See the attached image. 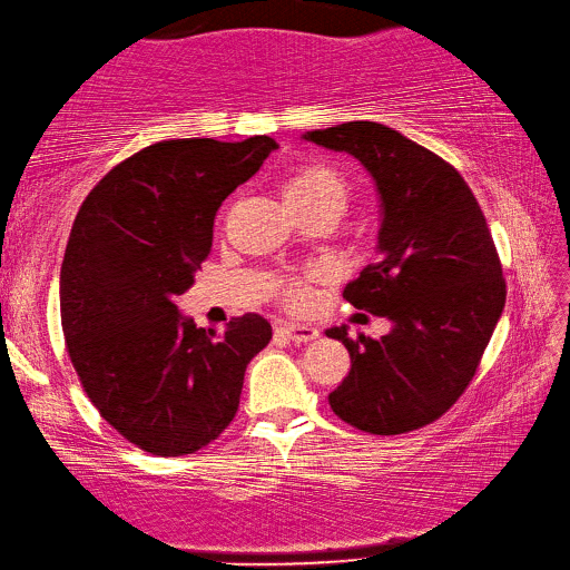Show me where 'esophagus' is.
<instances>
[{
  "label": "esophagus",
  "instance_id": "esophagus-1",
  "mask_svg": "<svg viewBox=\"0 0 570 570\" xmlns=\"http://www.w3.org/2000/svg\"><path fill=\"white\" fill-rule=\"evenodd\" d=\"M281 332L287 336V340H293L297 344H307V342H315L320 332L315 327H309V324H295V322H285Z\"/></svg>",
  "mask_w": 570,
  "mask_h": 570
}]
</instances>
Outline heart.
Listing matches in <instances>:
<instances>
[{"label":"heart","instance_id":"heart-1","mask_svg":"<svg viewBox=\"0 0 570 570\" xmlns=\"http://www.w3.org/2000/svg\"><path fill=\"white\" fill-rule=\"evenodd\" d=\"M350 196L352 189L344 174L330 165H320V161L295 167L285 179V199L299 216L322 212V208L342 214L350 204ZM309 281L312 275L281 277L275 281V295L289 309H305L312 299Z\"/></svg>","mask_w":570,"mask_h":570}]
</instances>
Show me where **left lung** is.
I'll use <instances>...</instances> for the list:
<instances>
[{
	"label": "left lung",
	"instance_id": "8db88e82",
	"mask_svg": "<svg viewBox=\"0 0 570 570\" xmlns=\"http://www.w3.org/2000/svg\"><path fill=\"white\" fill-rule=\"evenodd\" d=\"M305 137L362 161L383 206L379 261L344 287V299L393 330L381 340L327 330L352 356L330 405L371 435L417 431L470 386L504 309L490 226L450 161L386 125L356 120Z\"/></svg>",
	"mask_w": 570,
	"mask_h": 570
}]
</instances>
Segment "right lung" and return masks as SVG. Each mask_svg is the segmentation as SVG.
Here are the masks:
<instances>
[{"label":"right lung","mask_w":570,"mask_h":570,"mask_svg":"<svg viewBox=\"0 0 570 570\" xmlns=\"http://www.w3.org/2000/svg\"><path fill=\"white\" fill-rule=\"evenodd\" d=\"M277 142L161 139L112 167L80 204L61 265V327L98 413L161 458L206 448L234 421L250 358L271 342L261 315L224 334L174 299L212 253L218 206Z\"/></svg>","instance_id":"1"}]
</instances>
